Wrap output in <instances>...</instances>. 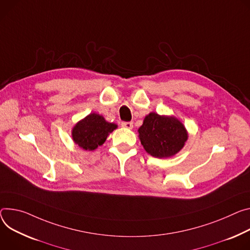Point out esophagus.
<instances>
[{
    "label": "esophagus",
    "mask_w": 250,
    "mask_h": 250,
    "mask_svg": "<svg viewBox=\"0 0 250 250\" xmlns=\"http://www.w3.org/2000/svg\"><path fill=\"white\" fill-rule=\"evenodd\" d=\"M122 126H124L125 128H128V129H131L133 127V124L131 122H123Z\"/></svg>",
    "instance_id": "esophagus-1"
}]
</instances>
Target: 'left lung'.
Here are the masks:
<instances>
[{"mask_svg":"<svg viewBox=\"0 0 250 250\" xmlns=\"http://www.w3.org/2000/svg\"><path fill=\"white\" fill-rule=\"evenodd\" d=\"M141 143L146 152L158 158L169 157L184 147L188 133L178 120L150 112L139 128Z\"/></svg>","mask_w":250,"mask_h":250,"instance_id":"left-lung-1","label":"left lung"}]
</instances>
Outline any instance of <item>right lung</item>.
<instances>
[{
    "mask_svg": "<svg viewBox=\"0 0 250 250\" xmlns=\"http://www.w3.org/2000/svg\"><path fill=\"white\" fill-rule=\"evenodd\" d=\"M117 125L105 122L97 113H90L73 128V140L83 149L94 150L102 146Z\"/></svg>",
    "mask_w": 250,
    "mask_h": 250,
    "instance_id": "right-lung-1",
    "label": "right lung"
}]
</instances>
